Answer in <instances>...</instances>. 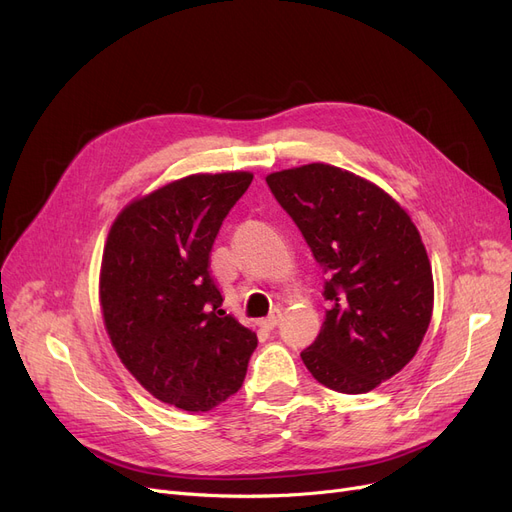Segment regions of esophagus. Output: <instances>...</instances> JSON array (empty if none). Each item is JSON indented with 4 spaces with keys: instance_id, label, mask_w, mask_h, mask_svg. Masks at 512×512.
Instances as JSON below:
<instances>
[{
    "instance_id": "esophagus-1",
    "label": "esophagus",
    "mask_w": 512,
    "mask_h": 512,
    "mask_svg": "<svg viewBox=\"0 0 512 512\" xmlns=\"http://www.w3.org/2000/svg\"><path fill=\"white\" fill-rule=\"evenodd\" d=\"M279 321H281V314H279V312H273V314L266 316V319H262V321H260V327L273 331V329L279 325Z\"/></svg>"
}]
</instances>
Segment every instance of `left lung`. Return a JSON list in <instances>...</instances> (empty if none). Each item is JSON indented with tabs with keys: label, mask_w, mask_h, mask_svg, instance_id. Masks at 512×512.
<instances>
[{
	"label": "left lung",
	"mask_w": 512,
	"mask_h": 512,
	"mask_svg": "<svg viewBox=\"0 0 512 512\" xmlns=\"http://www.w3.org/2000/svg\"><path fill=\"white\" fill-rule=\"evenodd\" d=\"M325 279L331 308L300 354L333 392L367 394L417 354L433 310L431 264L417 227L377 185L329 164L266 177Z\"/></svg>",
	"instance_id": "8db88e82"
}]
</instances>
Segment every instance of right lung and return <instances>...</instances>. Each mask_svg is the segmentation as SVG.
<instances>
[{"label": "right lung", "mask_w": 512, "mask_h": 512, "mask_svg": "<svg viewBox=\"0 0 512 512\" xmlns=\"http://www.w3.org/2000/svg\"><path fill=\"white\" fill-rule=\"evenodd\" d=\"M250 173L191 175L135 200L114 221L102 262L106 331L158 400L208 412L246 379L254 331L223 306L210 275L214 239Z\"/></svg>", "instance_id": "right-lung-1"}]
</instances>
